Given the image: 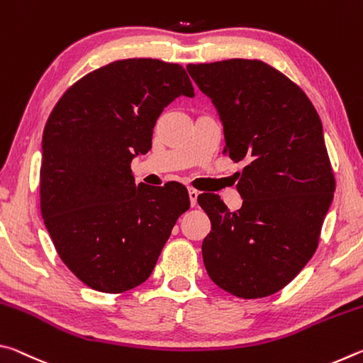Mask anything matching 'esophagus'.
Wrapping results in <instances>:
<instances>
[{"label": "esophagus", "instance_id": "obj_1", "mask_svg": "<svg viewBox=\"0 0 363 363\" xmlns=\"http://www.w3.org/2000/svg\"><path fill=\"white\" fill-rule=\"evenodd\" d=\"M199 190L195 189H189V199H190V205L196 206V199H199Z\"/></svg>", "mask_w": 363, "mask_h": 363}]
</instances>
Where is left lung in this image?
Returning <instances> with one entry per match:
<instances>
[{"label": "left lung", "instance_id": "1", "mask_svg": "<svg viewBox=\"0 0 363 363\" xmlns=\"http://www.w3.org/2000/svg\"><path fill=\"white\" fill-rule=\"evenodd\" d=\"M189 75L210 97L224 126L238 173L240 210L201 194L211 220L201 245L210 279L243 299L280 291L314 256L333 200L335 174L322 121L296 83L262 60L189 64Z\"/></svg>", "mask_w": 363, "mask_h": 363}]
</instances>
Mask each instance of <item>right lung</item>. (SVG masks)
<instances>
[{
  "mask_svg": "<svg viewBox=\"0 0 363 363\" xmlns=\"http://www.w3.org/2000/svg\"><path fill=\"white\" fill-rule=\"evenodd\" d=\"M194 97L179 64L123 59L73 83L46 121L40 206L60 259L93 290L123 293L149 279L187 189L136 186L133 158L152 147L163 108Z\"/></svg>",
  "mask_w": 363,
  "mask_h": 363,
  "instance_id": "obj_1",
  "label": "right lung"
}]
</instances>
